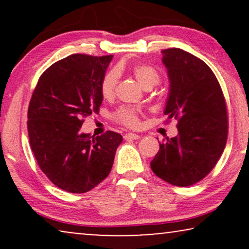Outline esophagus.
Instances as JSON below:
<instances>
[{
  "label": "esophagus",
  "instance_id": "esophagus-1",
  "mask_svg": "<svg viewBox=\"0 0 249 249\" xmlns=\"http://www.w3.org/2000/svg\"><path fill=\"white\" fill-rule=\"evenodd\" d=\"M124 139H139L141 138V136L137 135V134H134V132H128V134H125L124 136Z\"/></svg>",
  "mask_w": 249,
  "mask_h": 249
}]
</instances>
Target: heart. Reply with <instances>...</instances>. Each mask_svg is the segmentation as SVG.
<instances>
[{
  "label": "heart",
  "instance_id": "1",
  "mask_svg": "<svg viewBox=\"0 0 249 249\" xmlns=\"http://www.w3.org/2000/svg\"><path fill=\"white\" fill-rule=\"evenodd\" d=\"M131 72L134 74V77L137 79V81L142 87H144L145 89L147 88H152L159 83L160 80V74L156 71L155 68H153L149 64L139 63L132 67ZM119 70L117 68L111 69L104 74V77L102 78L101 81V94L104 98L113 97L115 93V87H117L118 80H119ZM114 120L119 122V124L127 125V127L134 128L136 125H138V115L137 111L135 108L129 107H122L118 108L113 114Z\"/></svg>",
  "mask_w": 249,
  "mask_h": 249
}]
</instances>
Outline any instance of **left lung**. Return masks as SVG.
<instances>
[{"label": "left lung", "mask_w": 249, "mask_h": 249, "mask_svg": "<svg viewBox=\"0 0 249 249\" xmlns=\"http://www.w3.org/2000/svg\"><path fill=\"white\" fill-rule=\"evenodd\" d=\"M162 55L170 81L164 114L178 120V135L160 144L151 168L173 186H192L209 175L226 147V100L204 61L180 49Z\"/></svg>", "instance_id": "8db88e82"}]
</instances>
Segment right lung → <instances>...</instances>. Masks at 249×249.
<instances>
[{"label":"right lung","instance_id":"right-lung-1","mask_svg":"<svg viewBox=\"0 0 249 249\" xmlns=\"http://www.w3.org/2000/svg\"><path fill=\"white\" fill-rule=\"evenodd\" d=\"M112 55L72 54L39 77L28 107L30 147L39 168L59 188L89 192L110 173L122 136L80 131L84 118L98 113L101 81Z\"/></svg>","mask_w":249,"mask_h":249}]
</instances>
